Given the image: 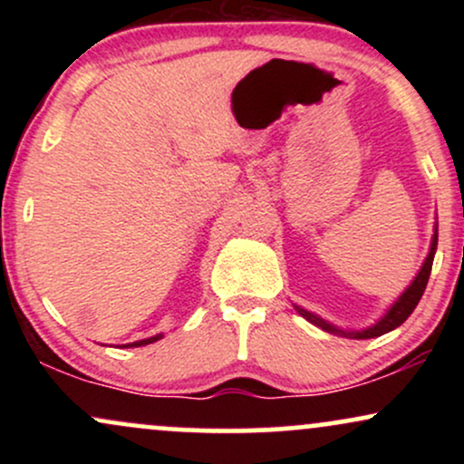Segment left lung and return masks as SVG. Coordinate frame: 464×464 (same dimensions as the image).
<instances>
[{
  "mask_svg": "<svg viewBox=\"0 0 464 464\" xmlns=\"http://www.w3.org/2000/svg\"><path fill=\"white\" fill-rule=\"evenodd\" d=\"M436 244H439V227H434V236H432V244H430V253L428 257H425L423 266H420L419 275L414 276V281L410 284L406 290H403V295L399 296V299L392 303L391 310H388L384 316L380 318L375 324H371V327L362 329V332H343V329L334 327V324H329L327 321H323L321 316H316V314L303 310V307L295 305V310L301 314L303 318H307L312 324H316V327L324 329V332L329 334H338V335H347V338H355V340H366V338H377V335L382 334H388L392 332V329H397L399 324H401L410 314L414 312V307L419 305L420 296H423L425 292V285H428V279H430V273H432V262H434V253H436Z\"/></svg>",
  "mask_w": 464,
  "mask_h": 464,
  "instance_id": "1",
  "label": "left lung"
}]
</instances>
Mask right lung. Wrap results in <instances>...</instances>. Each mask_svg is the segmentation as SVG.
Segmentation results:
<instances>
[{
	"label": "right lung",
	"mask_w": 464,
	"mask_h": 464,
	"mask_svg": "<svg viewBox=\"0 0 464 464\" xmlns=\"http://www.w3.org/2000/svg\"><path fill=\"white\" fill-rule=\"evenodd\" d=\"M159 338H163V334H157V335H152V338H146V340H137V343H130V344H126V347H143V344L157 343Z\"/></svg>",
	"instance_id": "1"
}]
</instances>
